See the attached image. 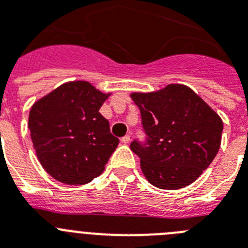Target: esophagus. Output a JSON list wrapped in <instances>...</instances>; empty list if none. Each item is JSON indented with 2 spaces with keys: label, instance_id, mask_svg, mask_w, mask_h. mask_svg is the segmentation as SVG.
<instances>
[{
  "label": "esophagus",
  "instance_id": "esophagus-1",
  "mask_svg": "<svg viewBox=\"0 0 248 248\" xmlns=\"http://www.w3.org/2000/svg\"><path fill=\"white\" fill-rule=\"evenodd\" d=\"M129 141H130V135H129V134L124 135V137L122 138V143L123 144H128Z\"/></svg>",
  "mask_w": 248,
  "mask_h": 248
}]
</instances>
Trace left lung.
<instances>
[{
  "label": "left lung",
  "mask_w": 248,
  "mask_h": 248,
  "mask_svg": "<svg viewBox=\"0 0 248 248\" xmlns=\"http://www.w3.org/2000/svg\"><path fill=\"white\" fill-rule=\"evenodd\" d=\"M146 140L130 149L151 185L176 190L209 168L221 145L223 123L191 88L169 84L151 93H133Z\"/></svg>",
  "instance_id": "8db88e82"
}]
</instances>
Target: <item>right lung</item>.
Here are the masks:
<instances>
[{
    "label": "right lung",
    "instance_id": "obj_1",
    "mask_svg": "<svg viewBox=\"0 0 248 248\" xmlns=\"http://www.w3.org/2000/svg\"><path fill=\"white\" fill-rule=\"evenodd\" d=\"M110 94L84 80L59 85L37 100L28 128L39 163L67 185H83L99 176L119 144L99 113Z\"/></svg>",
    "mask_w": 248,
    "mask_h": 248
}]
</instances>
